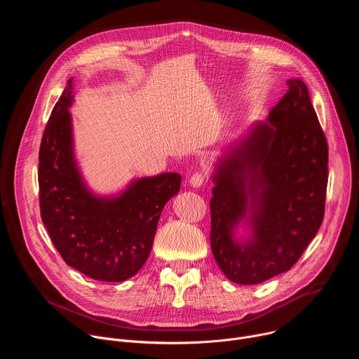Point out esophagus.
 <instances>
[{
  "label": "esophagus",
  "mask_w": 359,
  "mask_h": 359,
  "mask_svg": "<svg viewBox=\"0 0 359 359\" xmlns=\"http://www.w3.org/2000/svg\"><path fill=\"white\" fill-rule=\"evenodd\" d=\"M189 183H190V186H193V187H200V186H203V183H204V175L203 173H194L191 177H190V180H189Z\"/></svg>",
  "instance_id": "esophagus-1"
}]
</instances>
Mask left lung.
Segmentation results:
<instances>
[{
    "label": "left lung",
    "instance_id": "1",
    "mask_svg": "<svg viewBox=\"0 0 359 359\" xmlns=\"http://www.w3.org/2000/svg\"><path fill=\"white\" fill-rule=\"evenodd\" d=\"M287 85L267 121L230 143L212 175V251L236 284L288 271L323 223L327 139L309 88L298 78Z\"/></svg>",
    "mask_w": 359,
    "mask_h": 359
}]
</instances>
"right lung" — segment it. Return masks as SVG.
<instances>
[{
    "label": "right lung",
    "instance_id": "obj_1",
    "mask_svg": "<svg viewBox=\"0 0 359 359\" xmlns=\"http://www.w3.org/2000/svg\"><path fill=\"white\" fill-rule=\"evenodd\" d=\"M72 104L69 78L39 147L41 217L69 267L93 280L121 283L146 263L162 210L179 193L182 176L139 177L116 194L93 193L75 158Z\"/></svg>",
    "mask_w": 359,
    "mask_h": 359
}]
</instances>
